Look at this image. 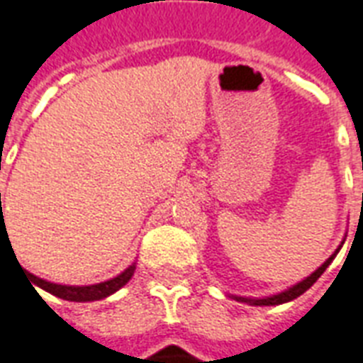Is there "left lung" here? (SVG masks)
<instances>
[{"mask_svg":"<svg viewBox=\"0 0 363 363\" xmlns=\"http://www.w3.org/2000/svg\"><path fill=\"white\" fill-rule=\"evenodd\" d=\"M339 249H341V247H339ZM339 249H337V251H339ZM337 251L333 253V255L329 257L328 261L323 262L322 267L318 268L316 272L311 274V276H308L306 280H303L301 284H297V286L289 287L287 291L278 293V295H272V297H267V298H243V297H236V298H238V301H242V303L253 304V306H270V304H281V303H287V301H293V298H297L298 295H303V293L306 291L308 287H312L314 284H316L318 278H320V276L325 272V268L329 267V262L333 261V257L337 255Z\"/></svg>","mask_w":363,"mask_h":363,"instance_id":"1","label":"left lung"}]
</instances>
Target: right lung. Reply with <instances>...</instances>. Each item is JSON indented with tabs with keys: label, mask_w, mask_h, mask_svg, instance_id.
<instances>
[{
	"label": "right lung",
	"mask_w": 363,
	"mask_h": 363,
	"mask_svg": "<svg viewBox=\"0 0 363 363\" xmlns=\"http://www.w3.org/2000/svg\"><path fill=\"white\" fill-rule=\"evenodd\" d=\"M1 196V194H0ZM1 200V198H0ZM5 220H1V226H4ZM135 274V264L123 270L120 276H116L112 280L102 281V284H95V286H85V287H76V286H59V284H51V281H45L34 276V274H28L30 276V281L35 286L41 287V289H45L51 295H57V297L65 298V301H76V303H87V301H101V298L108 297V295H112L118 289L125 286L127 281L131 280V276Z\"/></svg>",
	"instance_id": "right-lung-1"
}]
</instances>
